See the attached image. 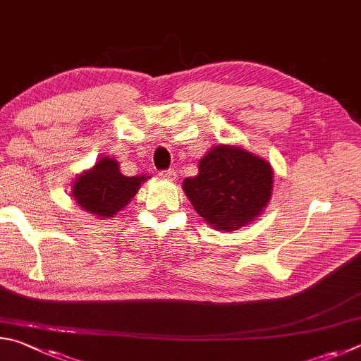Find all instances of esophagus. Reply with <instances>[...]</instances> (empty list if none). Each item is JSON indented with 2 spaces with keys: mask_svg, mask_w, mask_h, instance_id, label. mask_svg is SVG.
Here are the masks:
<instances>
[{
  "mask_svg": "<svg viewBox=\"0 0 361 361\" xmlns=\"http://www.w3.org/2000/svg\"><path fill=\"white\" fill-rule=\"evenodd\" d=\"M160 176L166 180H176L177 174H176L174 169H164V171H160Z\"/></svg>",
  "mask_w": 361,
  "mask_h": 361,
  "instance_id": "1",
  "label": "esophagus"
}]
</instances>
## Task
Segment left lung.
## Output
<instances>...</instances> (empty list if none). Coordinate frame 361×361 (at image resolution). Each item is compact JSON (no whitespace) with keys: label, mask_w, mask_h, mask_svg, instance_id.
Listing matches in <instances>:
<instances>
[{"label":"left lung","mask_w":361,"mask_h":361,"mask_svg":"<svg viewBox=\"0 0 361 361\" xmlns=\"http://www.w3.org/2000/svg\"><path fill=\"white\" fill-rule=\"evenodd\" d=\"M273 168L238 145H216L201 158L198 174L182 184L207 225L235 231L260 216L273 195Z\"/></svg>","instance_id":"1"}]
</instances>
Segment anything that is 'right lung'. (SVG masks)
<instances>
[{
	"label": "right lung",
	"instance_id": "right-lung-1",
	"mask_svg": "<svg viewBox=\"0 0 361 361\" xmlns=\"http://www.w3.org/2000/svg\"><path fill=\"white\" fill-rule=\"evenodd\" d=\"M147 179L145 176H123L117 160L103 157L92 169L78 176L71 197L82 209L94 217H114L130 203Z\"/></svg>",
	"mask_w": 361,
	"mask_h": 361
}]
</instances>
